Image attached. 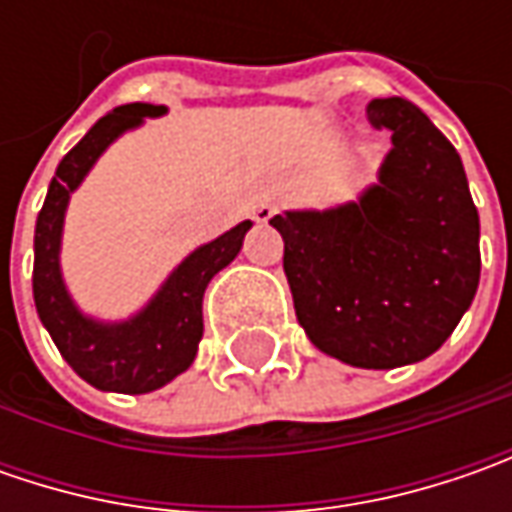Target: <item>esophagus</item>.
Instances as JSON below:
<instances>
[{
    "label": "esophagus",
    "instance_id": "obj_1",
    "mask_svg": "<svg viewBox=\"0 0 512 512\" xmlns=\"http://www.w3.org/2000/svg\"><path fill=\"white\" fill-rule=\"evenodd\" d=\"M276 213H279V207H273V205H259V207H256V210H253V219L265 225V222H270V219H273Z\"/></svg>",
    "mask_w": 512,
    "mask_h": 512
}]
</instances>
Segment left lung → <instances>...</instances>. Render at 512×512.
<instances>
[{
  "label": "left lung",
  "mask_w": 512,
  "mask_h": 512,
  "mask_svg": "<svg viewBox=\"0 0 512 512\" xmlns=\"http://www.w3.org/2000/svg\"><path fill=\"white\" fill-rule=\"evenodd\" d=\"M390 130L379 185L353 205L270 219L285 239V276L310 342L339 362L390 370L427 359L470 307L479 273V210L462 156L402 96L373 99Z\"/></svg>",
  "instance_id": "1"
}]
</instances>
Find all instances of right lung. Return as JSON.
<instances>
[{
	"label": "right lung",
	"mask_w": 512,
	"mask_h": 512,
	"mask_svg": "<svg viewBox=\"0 0 512 512\" xmlns=\"http://www.w3.org/2000/svg\"><path fill=\"white\" fill-rule=\"evenodd\" d=\"M159 113H165L162 105L133 102L102 116L82 136V142L59 162L33 236V302L42 325L48 327L62 359L85 382L113 393L159 390L193 364L205 330L202 299L207 282L236 259V253L242 250V239L250 230V222H242L216 242L193 250L170 273L156 299L130 322L99 325L73 307L59 273V239L70 193L122 130L136 128L145 116Z\"/></svg>",
	"instance_id": "1"
}]
</instances>
